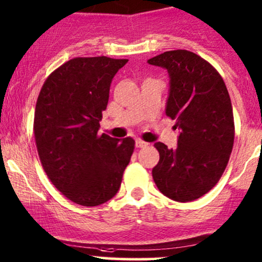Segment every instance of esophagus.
<instances>
[{
    "label": "esophagus",
    "mask_w": 262,
    "mask_h": 262,
    "mask_svg": "<svg viewBox=\"0 0 262 262\" xmlns=\"http://www.w3.org/2000/svg\"><path fill=\"white\" fill-rule=\"evenodd\" d=\"M147 144H148V143L144 142V141H142V140H136V147H137V148H144Z\"/></svg>",
    "instance_id": "obj_1"
}]
</instances>
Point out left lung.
<instances>
[{"instance_id":"left-lung-1","label":"left lung","mask_w":262,"mask_h":262,"mask_svg":"<svg viewBox=\"0 0 262 262\" xmlns=\"http://www.w3.org/2000/svg\"><path fill=\"white\" fill-rule=\"evenodd\" d=\"M147 62L167 70L165 114L179 130L177 148L155 143L159 162L153 179L167 198L193 201L218 183L232 153L234 119L228 91L214 67L191 51H165Z\"/></svg>"}]
</instances>
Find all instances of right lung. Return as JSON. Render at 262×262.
I'll return each instance as SVG.
<instances>
[{
	"label": "right lung",
	"instance_id": "1",
	"mask_svg": "<svg viewBox=\"0 0 262 262\" xmlns=\"http://www.w3.org/2000/svg\"><path fill=\"white\" fill-rule=\"evenodd\" d=\"M128 60L77 57L48 77L36 100L34 135L42 168L75 204L109 201L121 185L135 141L98 135L114 76Z\"/></svg>",
	"mask_w": 262,
	"mask_h": 262
}]
</instances>
